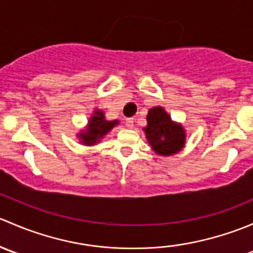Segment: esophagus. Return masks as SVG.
Listing matches in <instances>:
<instances>
[{"mask_svg": "<svg viewBox=\"0 0 253 253\" xmlns=\"http://www.w3.org/2000/svg\"><path fill=\"white\" fill-rule=\"evenodd\" d=\"M133 125H134L133 119H127L126 120V126L128 127V128H132V127H133Z\"/></svg>", "mask_w": 253, "mask_h": 253, "instance_id": "34e87169", "label": "esophagus"}]
</instances>
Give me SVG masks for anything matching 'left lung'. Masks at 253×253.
<instances>
[{
	"label": "left lung",
	"mask_w": 253,
	"mask_h": 253,
	"mask_svg": "<svg viewBox=\"0 0 253 253\" xmlns=\"http://www.w3.org/2000/svg\"><path fill=\"white\" fill-rule=\"evenodd\" d=\"M148 126L145 136L155 153L172 155L185 144V131L180 125L174 124L169 115L160 106L153 108L147 115Z\"/></svg>",
	"instance_id": "obj_1"
}]
</instances>
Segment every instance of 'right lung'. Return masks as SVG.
I'll return each mask as SVG.
<instances>
[{"mask_svg":"<svg viewBox=\"0 0 253 253\" xmlns=\"http://www.w3.org/2000/svg\"><path fill=\"white\" fill-rule=\"evenodd\" d=\"M117 124H119L117 120H114V121H106L103 111H94L93 117L89 120L88 129L79 133L81 142L86 145L95 144L96 142L100 141V138H103V137L110 131L112 127L116 126Z\"/></svg>","mask_w":253,"mask_h":253,"instance_id":"obj_1","label":"right lung"}]
</instances>
